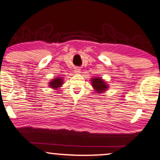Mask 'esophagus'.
I'll list each match as a JSON object with an SVG mask.
<instances>
[{
  "label": "esophagus",
  "instance_id": "obj_1",
  "mask_svg": "<svg viewBox=\"0 0 160 160\" xmlns=\"http://www.w3.org/2000/svg\"><path fill=\"white\" fill-rule=\"evenodd\" d=\"M74 72L75 73H76V74H80V73H81V71H80V69H79V68H76V69H75L74 70Z\"/></svg>",
  "mask_w": 160,
  "mask_h": 160
}]
</instances>
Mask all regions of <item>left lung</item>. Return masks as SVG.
Returning <instances> with one entry per match:
<instances>
[{
	"mask_svg": "<svg viewBox=\"0 0 160 160\" xmlns=\"http://www.w3.org/2000/svg\"><path fill=\"white\" fill-rule=\"evenodd\" d=\"M91 83L94 90L96 92L95 93L101 94L108 90L109 86L102 78H91Z\"/></svg>",
	"mask_w": 160,
	"mask_h": 160,
	"instance_id": "left-lung-1",
	"label": "left lung"
}]
</instances>
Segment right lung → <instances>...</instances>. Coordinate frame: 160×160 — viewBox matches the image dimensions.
<instances>
[{
  "label": "right lung",
  "mask_w": 160,
  "mask_h": 160,
  "mask_svg": "<svg viewBox=\"0 0 160 160\" xmlns=\"http://www.w3.org/2000/svg\"><path fill=\"white\" fill-rule=\"evenodd\" d=\"M63 79L59 77V78L52 79V80H50V82H49L48 85L50 88L57 90V89H58V88L61 87L62 84H63Z\"/></svg>",
  "instance_id": "right-lung-1"
}]
</instances>
